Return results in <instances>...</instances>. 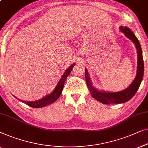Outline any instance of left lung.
I'll list each match as a JSON object with an SVG mask.
<instances>
[{"instance_id": "obj_1", "label": "left lung", "mask_w": 148, "mask_h": 148, "mask_svg": "<svg viewBox=\"0 0 148 148\" xmlns=\"http://www.w3.org/2000/svg\"><path fill=\"white\" fill-rule=\"evenodd\" d=\"M120 31L124 33V35L130 39L136 45L137 53V74L136 78L133 81L132 84L129 86L126 89L123 90L119 91V92H106L103 90H99V89L96 88L92 85L91 82L90 78L89 76V74L86 68H85V78H86V84L90 90V94L92 97L97 100L98 101L101 102V103L106 104H120L126 103L132 99L136 95V92L138 90L140 86L141 81L143 80V71H144V64H143L142 50L139 43V41L136 35L132 30L127 27L121 26L119 28Z\"/></svg>"}]
</instances>
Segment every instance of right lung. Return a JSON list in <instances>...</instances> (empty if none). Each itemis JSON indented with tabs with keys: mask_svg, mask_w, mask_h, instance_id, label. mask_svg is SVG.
<instances>
[{
	"mask_svg": "<svg viewBox=\"0 0 148 148\" xmlns=\"http://www.w3.org/2000/svg\"><path fill=\"white\" fill-rule=\"evenodd\" d=\"M75 65H76V64H72L71 66H69V68H68V69L66 70V71L64 72V73L62 75V78L60 79L58 84H56L54 90L50 93V94L47 95L46 96H45L44 97H43L42 99L35 101H22L21 99H18V101H21L22 103L26 104V105L29 106V107H32L33 108H41L54 103L56 101H57V99L60 97V96L61 95V93L64 88V83H65L66 78H67L68 75L70 74L72 68H74V66ZM14 97L17 99V98L14 97Z\"/></svg>",
	"mask_w": 148,
	"mask_h": 148,
	"instance_id": "obj_1",
	"label": "right lung"
}]
</instances>
